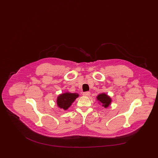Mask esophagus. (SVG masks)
Instances as JSON below:
<instances>
[{
	"instance_id": "34e87169",
	"label": "esophagus",
	"mask_w": 158,
	"mask_h": 158,
	"mask_svg": "<svg viewBox=\"0 0 158 158\" xmlns=\"http://www.w3.org/2000/svg\"><path fill=\"white\" fill-rule=\"evenodd\" d=\"M83 95L85 97H89L90 95V92H85L83 93Z\"/></svg>"
}]
</instances>
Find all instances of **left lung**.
<instances>
[{"mask_svg":"<svg viewBox=\"0 0 158 158\" xmlns=\"http://www.w3.org/2000/svg\"><path fill=\"white\" fill-rule=\"evenodd\" d=\"M97 100L99 101L102 104V105L105 108L108 107L111 102V98L105 94H101L98 95Z\"/></svg>","mask_w":158,"mask_h":158,"instance_id":"8db88e82","label":"left lung"}]
</instances>
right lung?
<instances>
[{"label": "right lung", "instance_id": "right-lung-1", "mask_svg": "<svg viewBox=\"0 0 158 158\" xmlns=\"http://www.w3.org/2000/svg\"><path fill=\"white\" fill-rule=\"evenodd\" d=\"M79 97V95L76 93L66 92L59 95L57 99V104L60 108L66 110L74 102L76 98Z\"/></svg>", "mask_w": 158, "mask_h": 158}]
</instances>
